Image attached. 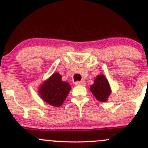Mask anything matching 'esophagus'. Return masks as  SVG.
Here are the masks:
<instances>
[{
  "label": "esophagus",
  "instance_id": "obj_1",
  "mask_svg": "<svg viewBox=\"0 0 148 148\" xmlns=\"http://www.w3.org/2000/svg\"><path fill=\"white\" fill-rule=\"evenodd\" d=\"M86 83L85 81H76V82H75L76 86H79V85H81V86H86Z\"/></svg>",
  "mask_w": 148,
  "mask_h": 148
}]
</instances>
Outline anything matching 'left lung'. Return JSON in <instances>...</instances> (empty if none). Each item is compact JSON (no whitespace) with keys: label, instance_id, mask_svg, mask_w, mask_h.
Listing matches in <instances>:
<instances>
[{"label":"left lung","instance_id":"8db88e82","mask_svg":"<svg viewBox=\"0 0 148 148\" xmlns=\"http://www.w3.org/2000/svg\"><path fill=\"white\" fill-rule=\"evenodd\" d=\"M90 91L96 99L103 102L107 101L111 92L108 80L101 74L98 75L95 79L94 84L90 86Z\"/></svg>","mask_w":148,"mask_h":148}]
</instances>
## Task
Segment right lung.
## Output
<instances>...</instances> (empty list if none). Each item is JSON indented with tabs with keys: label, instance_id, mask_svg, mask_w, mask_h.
Masks as SVG:
<instances>
[{
	"label": "right lung",
	"instance_id": "1",
	"mask_svg": "<svg viewBox=\"0 0 148 148\" xmlns=\"http://www.w3.org/2000/svg\"><path fill=\"white\" fill-rule=\"evenodd\" d=\"M58 73H54L39 89L42 99L51 106H61L72 89L68 83L62 81Z\"/></svg>",
	"mask_w": 148,
	"mask_h": 148
}]
</instances>
